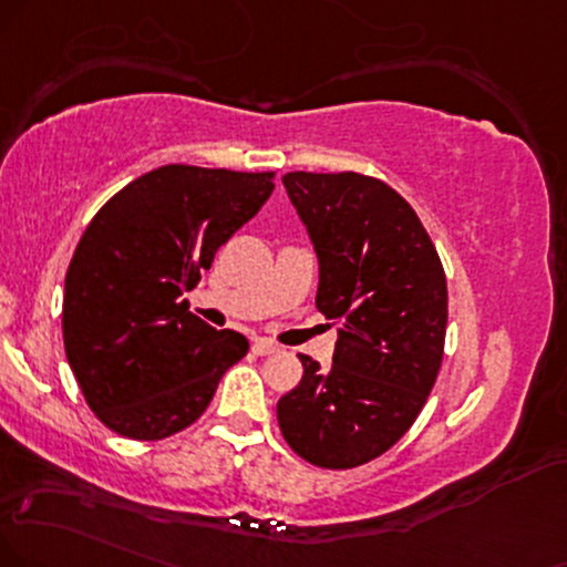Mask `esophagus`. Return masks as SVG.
I'll use <instances>...</instances> for the list:
<instances>
[{
  "label": "esophagus",
  "mask_w": 567,
  "mask_h": 567,
  "mask_svg": "<svg viewBox=\"0 0 567 567\" xmlns=\"http://www.w3.org/2000/svg\"><path fill=\"white\" fill-rule=\"evenodd\" d=\"M276 344H272V341L270 339H255V341H251V352H255V354H260V358H265V354H272V352H276Z\"/></svg>",
  "instance_id": "34e87169"
}]
</instances>
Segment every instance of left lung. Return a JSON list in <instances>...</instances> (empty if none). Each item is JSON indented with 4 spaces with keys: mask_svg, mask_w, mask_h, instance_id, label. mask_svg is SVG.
I'll list each match as a JSON object with an SVG mask.
<instances>
[{
    "mask_svg": "<svg viewBox=\"0 0 567 567\" xmlns=\"http://www.w3.org/2000/svg\"><path fill=\"white\" fill-rule=\"evenodd\" d=\"M316 244V307L339 323L333 365L307 354L278 400L286 444L307 463L347 471L391 450L429 400L444 360L446 276L408 202L360 173H286Z\"/></svg>",
    "mask_w": 567,
    "mask_h": 567,
    "instance_id": "1",
    "label": "left lung"
}]
</instances>
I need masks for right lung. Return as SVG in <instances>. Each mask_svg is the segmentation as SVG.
Listing matches in <instances>:
<instances>
[{
  "label": "right lung",
  "mask_w": 567,
  "mask_h": 567,
  "mask_svg": "<svg viewBox=\"0 0 567 567\" xmlns=\"http://www.w3.org/2000/svg\"><path fill=\"white\" fill-rule=\"evenodd\" d=\"M276 173L163 165L121 188L83 230L65 276L62 339L83 400L110 431L159 442L192 425L247 354L181 299L260 213Z\"/></svg>",
  "instance_id": "1"
}]
</instances>
